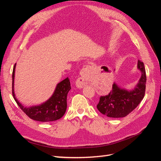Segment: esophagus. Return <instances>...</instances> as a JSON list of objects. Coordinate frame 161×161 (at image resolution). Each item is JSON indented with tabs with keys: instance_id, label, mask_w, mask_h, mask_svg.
<instances>
[{
	"instance_id": "obj_1",
	"label": "esophagus",
	"mask_w": 161,
	"mask_h": 161,
	"mask_svg": "<svg viewBox=\"0 0 161 161\" xmlns=\"http://www.w3.org/2000/svg\"><path fill=\"white\" fill-rule=\"evenodd\" d=\"M91 69L90 66H86L82 69L80 72V76L79 78L77 81V86L79 87H82L88 80L89 78V70Z\"/></svg>"
}]
</instances>
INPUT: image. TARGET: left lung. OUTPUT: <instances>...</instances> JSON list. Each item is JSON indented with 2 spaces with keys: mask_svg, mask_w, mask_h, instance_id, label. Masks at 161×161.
Listing matches in <instances>:
<instances>
[{
  "mask_svg": "<svg viewBox=\"0 0 161 161\" xmlns=\"http://www.w3.org/2000/svg\"><path fill=\"white\" fill-rule=\"evenodd\" d=\"M138 69L142 72V76L134 90L121 89L114 82L109 93L100 97L97 108L102 114L109 118H124L139 105L145 95L147 75L144 63L140 60L138 62Z\"/></svg>",
  "mask_w": 161,
  "mask_h": 161,
  "instance_id": "left-lung-1",
  "label": "left lung"
}]
</instances>
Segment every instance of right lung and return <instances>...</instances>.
I'll list each match as a JSON object with an SVG mask.
<instances>
[{"label":"right lung","mask_w":161,"mask_h":161,"mask_svg":"<svg viewBox=\"0 0 161 161\" xmlns=\"http://www.w3.org/2000/svg\"><path fill=\"white\" fill-rule=\"evenodd\" d=\"M15 65L16 64H14L13 70L12 93L14 99L15 100L19 108L29 118L36 121L47 122V121H56L60 119L66 112L67 108V95L71 89L69 77L57 85L53 94L45 103L40 105L33 106L27 108L19 103L14 96L13 85Z\"/></svg>","instance_id":"1"}]
</instances>
